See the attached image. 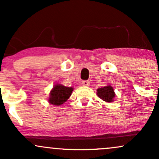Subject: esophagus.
Returning a JSON list of instances; mask_svg holds the SVG:
<instances>
[{
    "mask_svg": "<svg viewBox=\"0 0 159 159\" xmlns=\"http://www.w3.org/2000/svg\"><path fill=\"white\" fill-rule=\"evenodd\" d=\"M81 84L82 85L84 86V87H88V86H90V81H83Z\"/></svg>",
    "mask_w": 159,
    "mask_h": 159,
    "instance_id": "obj_1",
    "label": "esophagus"
}]
</instances>
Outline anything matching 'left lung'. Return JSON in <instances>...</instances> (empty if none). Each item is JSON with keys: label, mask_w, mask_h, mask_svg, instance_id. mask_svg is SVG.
<instances>
[{"label": "left lung", "mask_w": 159, "mask_h": 159, "mask_svg": "<svg viewBox=\"0 0 159 159\" xmlns=\"http://www.w3.org/2000/svg\"><path fill=\"white\" fill-rule=\"evenodd\" d=\"M96 93L98 97L106 102H114V98L116 96L114 88L111 84L98 88Z\"/></svg>", "instance_id": "8db88e82"}]
</instances>
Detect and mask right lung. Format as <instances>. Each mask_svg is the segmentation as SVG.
I'll return each mask as SVG.
<instances>
[{
    "label": "right lung",
    "mask_w": 159,
    "mask_h": 159,
    "mask_svg": "<svg viewBox=\"0 0 159 159\" xmlns=\"http://www.w3.org/2000/svg\"><path fill=\"white\" fill-rule=\"evenodd\" d=\"M72 91L73 87H66L61 84H55L50 91L48 102L52 105L59 106L68 100Z\"/></svg>",
    "instance_id": "1"
}]
</instances>
